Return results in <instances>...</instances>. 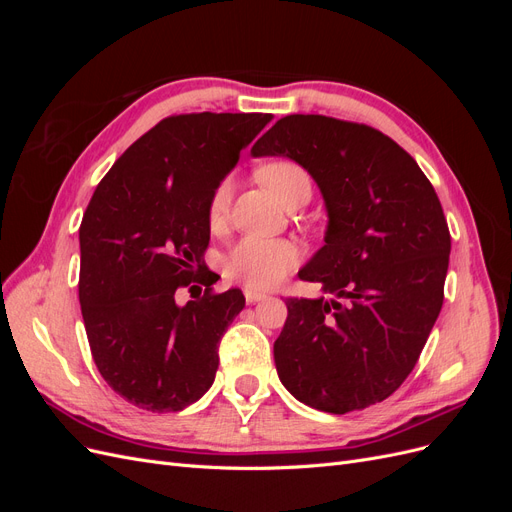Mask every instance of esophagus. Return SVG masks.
<instances>
[{"label":"esophagus","instance_id":"1","mask_svg":"<svg viewBox=\"0 0 512 512\" xmlns=\"http://www.w3.org/2000/svg\"><path fill=\"white\" fill-rule=\"evenodd\" d=\"M243 294H245V301H247V303H258V301H262V299H267L265 292H258V290H254V288H245Z\"/></svg>","mask_w":512,"mask_h":512}]
</instances>
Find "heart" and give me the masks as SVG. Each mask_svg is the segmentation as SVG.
I'll return each instance as SVG.
<instances>
[{
	"label": "heart",
	"mask_w": 512,
	"mask_h": 512,
	"mask_svg": "<svg viewBox=\"0 0 512 512\" xmlns=\"http://www.w3.org/2000/svg\"><path fill=\"white\" fill-rule=\"evenodd\" d=\"M260 179L273 194L288 203V198L301 185L309 183L305 168L290 160H277L260 168ZM312 185V183H309ZM232 196V179L224 177L211 190L207 203V220L211 228H220L228 215ZM299 265L297 245L286 239H267L247 235L230 247L224 258V273L228 280L247 288L267 290L280 284Z\"/></svg>",
	"instance_id": "heart-1"
}]
</instances>
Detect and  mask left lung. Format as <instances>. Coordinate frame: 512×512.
Returning a JSON list of instances; mask_svg holds the SVG:
<instances>
[{
    "label": "left lung",
    "instance_id": "left-lung-1",
    "mask_svg": "<svg viewBox=\"0 0 512 512\" xmlns=\"http://www.w3.org/2000/svg\"><path fill=\"white\" fill-rule=\"evenodd\" d=\"M252 153L299 162L329 211L299 277L335 299L286 301L277 376L322 412L374 406L410 376L442 309L451 232L440 198L410 153L365 123L288 115Z\"/></svg>",
    "mask_w": 512,
    "mask_h": 512
}]
</instances>
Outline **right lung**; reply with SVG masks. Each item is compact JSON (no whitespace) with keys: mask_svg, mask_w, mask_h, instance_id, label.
Returning a JSON list of instances; mask_svg holds the SVG:
<instances>
[{"mask_svg":"<svg viewBox=\"0 0 512 512\" xmlns=\"http://www.w3.org/2000/svg\"><path fill=\"white\" fill-rule=\"evenodd\" d=\"M269 121L170 115L121 153L89 200L79 228L85 331L102 378L136 408L179 412L213 384L220 339L245 299L211 288L207 203ZM198 285L203 298L174 303L179 287Z\"/></svg>","mask_w":512,"mask_h":512,"instance_id":"1","label":"right lung"}]
</instances>
